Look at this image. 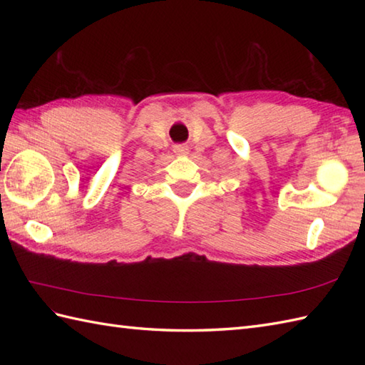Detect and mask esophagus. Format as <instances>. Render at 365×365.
I'll use <instances>...</instances> for the list:
<instances>
[{
    "label": "esophagus",
    "instance_id": "esophagus-1",
    "mask_svg": "<svg viewBox=\"0 0 365 365\" xmlns=\"http://www.w3.org/2000/svg\"><path fill=\"white\" fill-rule=\"evenodd\" d=\"M174 152H175L177 155H187L188 149H187V145L180 144V145H175V147H174Z\"/></svg>",
    "mask_w": 365,
    "mask_h": 365
}]
</instances>
